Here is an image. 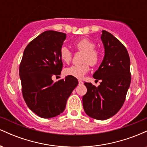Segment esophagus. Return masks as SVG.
<instances>
[{
	"label": "esophagus",
	"mask_w": 147,
	"mask_h": 147,
	"mask_svg": "<svg viewBox=\"0 0 147 147\" xmlns=\"http://www.w3.org/2000/svg\"><path fill=\"white\" fill-rule=\"evenodd\" d=\"M83 84V82L82 80H79V84Z\"/></svg>",
	"instance_id": "1"
}]
</instances>
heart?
Wrapping results in <instances>:
<instances>
[{
  "mask_svg": "<svg viewBox=\"0 0 147 147\" xmlns=\"http://www.w3.org/2000/svg\"><path fill=\"white\" fill-rule=\"evenodd\" d=\"M79 51L84 52L82 61L83 64L79 65H72L64 70L66 75L71 76L77 79H82L89 70V64L95 66L100 61V53L95 49V44L88 38H82L74 45ZM60 58L64 63H69L72 59V54L68 48L63 46L60 50Z\"/></svg>",
  "mask_w": 147,
  "mask_h": 147,
  "instance_id": "1",
  "label": "heart"
}]
</instances>
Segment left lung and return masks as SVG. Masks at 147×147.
<instances>
[{
	"label": "left lung",
	"mask_w": 147,
	"mask_h": 147,
	"mask_svg": "<svg viewBox=\"0 0 147 147\" xmlns=\"http://www.w3.org/2000/svg\"><path fill=\"white\" fill-rule=\"evenodd\" d=\"M101 39L105 53L93 77L102 82L97 87L84 83L87 92L82 97V102L89 117L104 120L115 115L122 108L131 77L129 55L124 45L105 30L102 31Z\"/></svg>",
	"instance_id": "8db88e82"
}]
</instances>
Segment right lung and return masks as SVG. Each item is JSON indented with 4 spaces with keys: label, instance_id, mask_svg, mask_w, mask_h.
<instances>
[{
    "label": "right lung",
    "instance_id": "add662e5",
    "mask_svg": "<svg viewBox=\"0 0 147 147\" xmlns=\"http://www.w3.org/2000/svg\"><path fill=\"white\" fill-rule=\"evenodd\" d=\"M65 33L45 31L27 45L19 67L22 93L28 108L42 118L56 117L65 110L66 102L78 84L67 76L54 82L52 75H60L63 63L60 50Z\"/></svg>",
    "mask_w": 147,
    "mask_h": 147
}]
</instances>
